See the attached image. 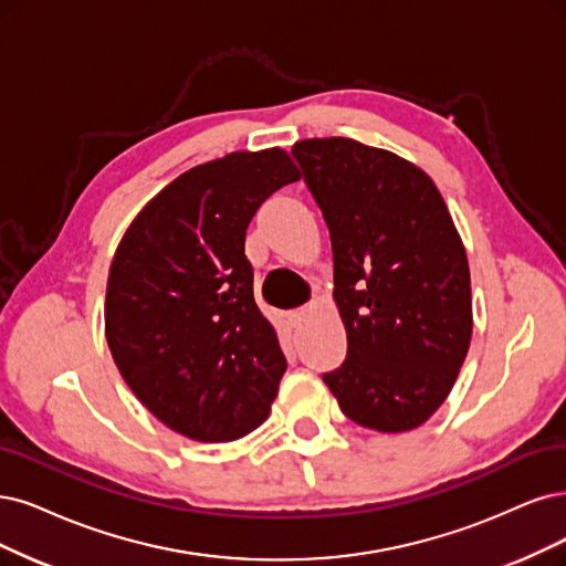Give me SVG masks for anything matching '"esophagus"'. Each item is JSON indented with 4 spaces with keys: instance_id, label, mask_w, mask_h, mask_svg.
Here are the masks:
<instances>
[{
    "instance_id": "1",
    "label": "esophagus",
    "mask_w": 566,
    "mask_h": 566,
    "mask_svg": "<svg viewBox=\"0 0 566 566\" xmlns=\"http://www.w3.org/2000/svg\"><path fill=\"white\" fill-rule=\"evenodd\" d=\"M307 315H310L307 307H298V310H291L286 317H289V324H291V326H301V324L307 319Z\"/></svg>"
}]
</instances>
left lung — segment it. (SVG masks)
I'll use <instances>...</instances> for the list:
<instances>
[{
	"instance_id": "1",
	"label": "left lung",
	"mask_w": 566,
	"mask_h": 566,
	"mask_svg": "<svg viewBox=\"0 0 566 566\" xmlns=\"http://www.w3.org/2000/svg\"><path fill=\"white\" fill-rule=\"evenodd\" d=\"M331 233L347 359L324 375L366 429L403 433L443 406L473 333L471 272L448 205L410 160L349 137L294 144Z\"/></svg>"
}]
</instances>
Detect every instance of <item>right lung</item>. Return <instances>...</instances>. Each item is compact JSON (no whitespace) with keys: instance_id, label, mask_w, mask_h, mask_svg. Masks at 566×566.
<instances>
[{"instance_id":"add662e5","label":"right lung","mask_w":566,"mask_h":566,"mask_svg":"<svg viewBox=\"0 0 566 566\" xmlns=\"http://www.w3.org/2000/svg\"><path fill=\"white\" fill-rule=\"evenodd\" d=\"M301 172L275 146L233 151L167 184L125 230L109 268L104 333L133 394L200 443L261 427L286 370L254 303L251 217Z\"/></svg>"}]
</instances>
